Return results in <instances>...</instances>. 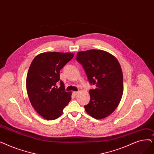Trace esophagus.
Instances as JSON below:
<instances>
[{"label": "esophagus", "instance_id": "1", "mask_svg": "<svg viewBox=\"0 0 154 154\" xmlns=\"http://www.w3.org/2000/svg\"><path fill=\"white\" fill-rule=\"evenodd\" d=\"M78 93H79L78 92H75V91H74V92H73L72 94H73V96H76V95H77V94H78Z\"/></svg>", "mask_w": 154, "mask_h": 154}]
</instances>
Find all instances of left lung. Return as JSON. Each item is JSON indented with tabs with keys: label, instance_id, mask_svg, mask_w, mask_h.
Segmentation results:
<instances>
[{
	"label": "left lung",
	"instance_id": "left-lung-1",
	"mask_svg": "<svg viewBox=\"0 0 154 154\" xmlns=\"http://www.w3.org/2000/svg\"><path fill=\"white\" fill-rule=\"evenodd\" d=\"M77 60L82 65L91 84L90 102L85 111L96 119L110 115L118 107L123 92V73L118 60L109 53L100 50L79 51Z\"/></svg>",
	"mask_w": 154,
	"mask_h": 154
}]
</instances>
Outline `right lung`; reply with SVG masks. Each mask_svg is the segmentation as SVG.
I'll return each mask as SVG.
<instances>
[{"instance_id":"1","label":"right lung","mask_w":154,"mask_h":154,"mask_svg":"<svg viewBox=\"0 0 154 154\" xmlns=\"http://www.w3.org/2000/svg\"><path fill=\"white\" fill-rule=\"evenodd\" d=\"M72 53L45 52L31 62L26 77V89L30 103L38 114L48 120L58 118L71 99L60 81V71L73 57ZM61 86L58 88L57 82Z\"/></svg>"}]
</instances>
